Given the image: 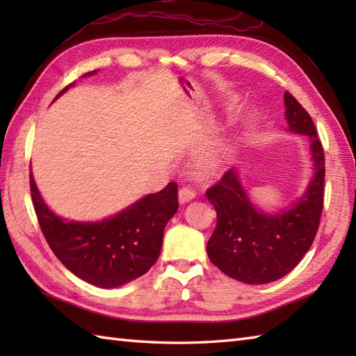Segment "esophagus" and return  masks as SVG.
<instances>
[{
    "label": "esophagus",
    "instance_id": "obj_1",
    "mask_svg": "<svg viewBox=\"0 0 356 356\" xmlns=\"http://www.w3.org/2000/svg\"><path fill=\"white\" fill-rule=\"evenodd\" d=\"M194 197H195V191L191 186H182L179 190V202L180 203H186V202L193 200Z\"/></svg>",
    "mask_w": 356,
    "mask_h": 356
}]
</instances>
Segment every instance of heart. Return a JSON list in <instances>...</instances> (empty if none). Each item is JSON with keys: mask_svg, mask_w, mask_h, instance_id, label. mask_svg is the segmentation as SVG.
<instances>
[{"mask_svg": "<svg viewBox=\"0 0 356 356\" xmlns=\"http://www.w3.org/2000/svg\"><path fill=\"white\" fill-rule=\"evenodd\" d=\"M200 168L205 171H214L218 166V157L214 153H207L200 157Z\"/></svg>", "mask_w": 356, "mask_h": 356, "instance_id": "heart-1", "label": "heart"}]
</instances>
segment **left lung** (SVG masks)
<instances>
[{
  "instance_id": "obj_1",
  "label": "left lung",
  "mask_w": 356,
  "mask_h": 356,
  "mask_svg": "<svg viewBox=\"0 0 356 356\" xmlns=\"http://www.w3.org/2000/svg\"><path fill=\"white\" fill-rule=\"evenodd\" d=\"M289 130L311 140L315 176L306 194L282 214L255 209L240 184L236 168L226 171L207 190L217 213V225L208 240V257L223 274L248 284H266L297 266L312 246L324 205V151L311 115L286 92Z\"/></svg>"
}]
</instances>
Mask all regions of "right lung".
Wrapping results in <instances>:
<instances>
[{
    "label": "right lung",
    "instance_id": "obj_1",
    "mask_svg": "<svg viewBox=\"0 0 356 356\" xmlns=\"http://www.w3.org/2000/svg\"><path fill=\"white\" fill-rule=\"evenodd\" d=\"M30 194L41 231L58 260L78 278L108 289L133 282L153 266L161 254L165 226L179 208L174 182L96 223L64 220L53 214L41 199L32 172Z\"/></svg>",
    "mask_w": 356,
    "mask_h": 356
}]
</instances>
